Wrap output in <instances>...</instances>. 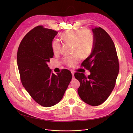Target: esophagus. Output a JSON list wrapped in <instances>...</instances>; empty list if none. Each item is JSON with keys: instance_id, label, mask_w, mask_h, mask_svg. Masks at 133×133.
I'll return each instance as SVG.
<instances>
[{"instance_id": "esophagus-1", "label": "esophagus", "mask_w": 133, "mask_h": 133, "mask_svg": "<svg viewBox=\"0 0 133 133\" xmlns=\"http://www.w3.org/2000/svg\"><path fill=\"white\" fill-rule=\"evenodd\" d=\"M71 72L72 76H74V71H71Z\"/></svg>"}]
</instances>
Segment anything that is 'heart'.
<instances>
[{
	"label": "heart",
	"instance_id": "b5f03b06",
	"mask_svg": "<svg viewBox=\"0 0 133 133\" xmlns=\"http://www.w3.org/2000/svg\"><path fill=\"white\" fill-rule=\"evenodd\" d=\"M62 38L64 41L72 43L74 52L78 53L82 57H87L92 50L94 36L91 32L87 29L66 31L62 34ZM61 47V43L58 39L55 40L52 44V49L55 54L59 51ZM78 54L65 57L64 62L65 64L70 67H74L79 61Z\"/></svg>",
	"mask_w": 133,
	"mask_h": 133
}]
</instances>
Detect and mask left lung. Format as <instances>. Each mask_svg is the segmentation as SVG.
<instances>
[{
    "mask_svg": "<svg viewBox=\"0 0 133 133\" xmlns=\"http://www.w3.org/2000/svg\"><path fill=\"white\" fill-rule=\"evenodd\" d=\"M94 46L82 66L89 70L86 77L76 72V79L80 86L78 94L83 101L93 106L103 103L115 87L119 67L116 48L109 35L102 28H92Z\"/></svg>",
    "mask_w": 133,
    "mask_h": 133,
    "instance_id": "8db88e82",
    "label": "left lung"
}]
</instances>
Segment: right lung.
Returning <instances> with one entry per match:
<instances>
[{"label": "right lung", "instance_id": "obj_1", "mask_svg": "<svg viewBox=\"0 0 133 133\" xmlns=\"http://www.w3.org/2000/svg\"><path fill=\"white\" fill-rule=\"evenodd\" d=\"M55 30L38 26L30 31L19 46L17 62L23 86L34 100L49 107L59 103L69 84L71 73L63 69L55 75L47 63L54 56Z\"/></svg>", "mask_w": 133, "mask_h": 133}]
</instances>
